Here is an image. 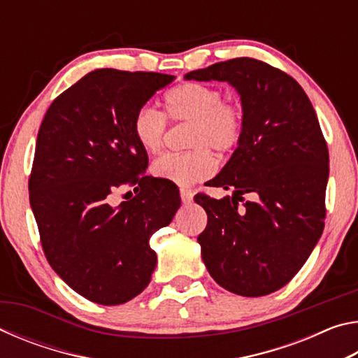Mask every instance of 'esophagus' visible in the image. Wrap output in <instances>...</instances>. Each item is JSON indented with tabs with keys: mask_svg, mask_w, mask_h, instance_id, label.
I'll list each match as a JSON object with an SVG mask.
<instances>
[{
	"mask_svg": "<svg viewBox=\"0 0 358 358\" xmlns=\"http://www.w3.org/2000/svg\"><path fill=\"white\" fill-rule=\"evenodd\" d=\"M180 197H181V202H183V203H189L192 201V192L189 189H185V187H181Z\"/></svg>",
	"mask_w": 358,
	"mask_h": 358,
	"instance_id": "obj_1",
	"label": "esophagus"
}]
</instances>
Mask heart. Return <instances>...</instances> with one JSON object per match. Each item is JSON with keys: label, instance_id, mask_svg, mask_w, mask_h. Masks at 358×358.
<instances>
[{"label": "heart", "instance_id": "obj_1", "mask_svg": "<svg viewBox=\"0 0 358 358\" xmlns=\"http://www.w3.org/2000/svg\"><path fill=\"white\" fill-rule=\"evenodd\" d=\"M167 117L173 121H187L189 136L186 153H169L151 164L156 178L178 186H192L207 180L216 171V159L210 148L229 153L241 141L245 117L237 102L222 101L221 90L199 82H186L166 94ZM167 121L159 110L143 106L132 120V132L147 153H156L162 147Z\"/></svg>", "mask_w": 358, "mask_h": 358}]
</instances>
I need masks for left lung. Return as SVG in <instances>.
Listing matches in <instances>:
<instances>
[{
	"label": "left lung",
	"mask_w": 358,
	"mask_h": 358,
	"mask_svg": "<svg viewBox=\"0 0 358 358\" xmlns=\"http://www.w3.org/2000/svg\"><path fill=\"white\" fill-rule=\"evenodd\" d=\"M185 80L227 82L245 117L238 147L210 186L232 197H194L208 222L197 241L211 278L243 296L292 280L322 235L329 150L311 101L286 72L254 58L191 71ZM250 192L254 201H238Z\"/></svg>",
	"instance_id": "8db88e82"
}]
</instances>
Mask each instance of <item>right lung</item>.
<instances>
[{
    "mask_svg": "<svg viewBox=\"0 0 358 358\" xmlns=\"http://www.w3.org/2000/svg\"><path fill=\"white\" fill-rule=\"evenodd\" d=\"M173 78L96 69L52 102L38 132L28 187L42 250L71 289L99 305H121L148 286L150 237L180 208L173 185L145 175L147 151L132 132L138 108ZM128 184L136 197L112 206Z\"/></svg>",
    "mask_w": 358,
    "mask_h": 358,
    "instance_id": "1",
    "label": "right lung"
}]
</instances>
